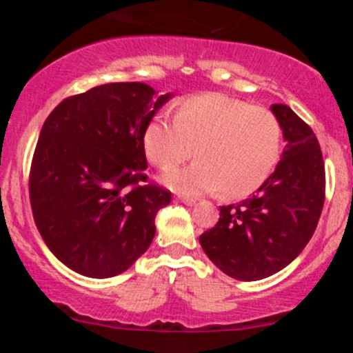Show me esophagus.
<instances>
[{
    "mask_svg": "<svg viewBox=\"0 0 353 353\" xmlns=\"http://www.w3.org/2000/svg\"><path fill=\"white\" fill-rule=\"evenodd\" d=\"M177 199H179L181 202H184L185 205H194L196 204V199L194 197H185V196H177Z\"/></svg>",
    "mask_w": 353,
    "mask_h": 353,
    "instance_id": "34e87169",
    "label": "esophagus"
}]
</instances>
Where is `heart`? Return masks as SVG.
Segmentation results:
<instances>
[{
    "instance_id": "obj_1",
    "label": "heart",
    "mask_w": 353,
    "mask_h": 353,
    "mask_svg": "<svg viewBox=\"0 0 353 353\" xmlns=\"http://www.w3.org/2000/svg\"><path fill=\"white\" fill-rule=\"evenodd\" d=\"M143 144L159 168L183 162L196 148V163L161 176L169 189L190 196L221 189L228 197H244L274 172L282 154V125L269 109L208 92L182 101L174 121L152 117Z\"/></svg>"
}]
</instances>
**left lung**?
Masks as SVG:
<instances>
[{
    "mask_svg": "<svg viewBox=\"0 0 353 353\" xmlns=\"http://www.w3.org/2000/svg\"><path fill=\"white\" fill-rule=\"evenodd\" d=\"M285 139L281 163L257 192L222 205L199 242L210 261L237 281L269 277L302 252L325 201V165L317 137L285 104H272Z\"/></svg>",
    "mask_w": 353,
    "mask_h": 353,
    "instance_id": "8db88e82",
    "label": "left lung"
}]
</instances>
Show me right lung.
<instances>
[{
  "label": "right lung",
  "mask_w": 353,
  "mask_h": 353,
  "mask_svg": "<svg viewBox=\"0 0 353 353\" xmlns=\"http://www.w3.org/2000/svg\"><path fill=\"white\" fill-rule=\"evenodd\" d=\"M172 98L144 83H109L71 96L44 121L30 201L44 244L81 275L124 272L151 245L168 189L148 182L143 134Z\"/></svg>",
  "instance_id": "add662e5"
}]
</instances>
